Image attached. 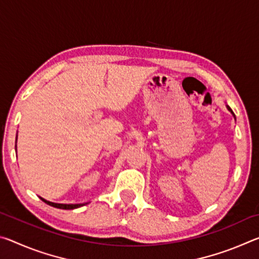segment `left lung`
<instances>
[{"instance_id": "8db88e82", "label": "left lung", "mask_w": 259, "mask_h": 259, "mask_svg": "<svg viewBox=\"0 0 259 259\" xmlns=\"http://www.w3.org/2000/svg\"><path fill=\"white\" fill-rule=\"evenodd\" d=\"M227 108H229V111H231V113H232V114H233V115H234V113H233V112H232V109H231V107H230V106H227Z\"/></svg>"}]
</instances>
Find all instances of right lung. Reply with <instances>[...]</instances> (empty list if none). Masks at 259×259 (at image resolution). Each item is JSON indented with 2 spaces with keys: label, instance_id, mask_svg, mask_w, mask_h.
<instances>
[{
  "label": "right lung",
  "instance_id": "obj_1",
  "mask_svg": "<svg viewBox=\"0 0 259 259\" xmlns=\"http://www.w3.org/2000/svg\"><path fill=\"white\" fill-rule=\"evenodd\" d=\"M42 199V198H41ZM43 201H45V202L47 203V204H49V205H52V207H55V208H59V209H75V208H78V207H82V205H84V203L83 204H63V203H54V202H50V201H47V200H45V199H42Z\"/></svg>",
  "mask_w": 259,
  "mask_h": 259
}]
</instances>
